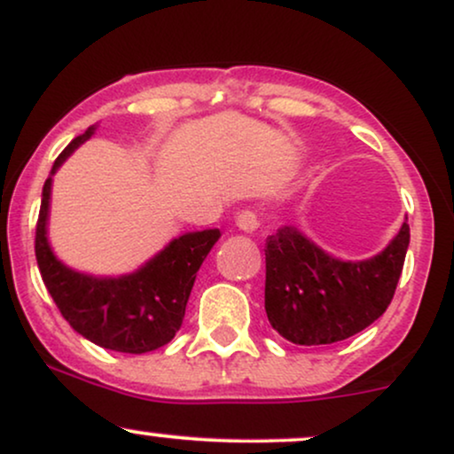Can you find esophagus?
<instances>
[{"label": "esophagus", "instance_id": "obj_1", "mask_svg": "<svg viewBox=\"0 0 454 454\" xmlns=\"http://www.w3.org/2000/svg\"><path fill=\"white\" fill-rule=\"evenodd\" d=\"M234 222H237V228L239 231H243V232H254L256 231V228L260 226V222H258V217H256V213L254 211H239L237 213V217H234Z\"/></svg>", "mask_w": 454, "mask_h": 454}]
</instances>
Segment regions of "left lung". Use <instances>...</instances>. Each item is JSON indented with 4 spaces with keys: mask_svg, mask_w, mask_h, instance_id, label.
Segmentation results:
<instances>
[{
    "mask_svg": "<svg viewBox=\"0 0 454 454\" xmlns=\"http://www.w3.org/2000/svg\"><path fill=\"white\" fill-rule=\"evenodd\" d=\"M408 245L410 226L403 222L378 256L343 262L296 228H279L264 249V309L270 326L299 346H325L356 335L393 301Z\"/></svg>",
    "mask_w": 454,
    "mask_h": 454,
    "instance_id": "left-lung-1",
    "label": "left lung"
}]
</instances>
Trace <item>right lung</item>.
Instances as JSON below:
<instances>
[{"mask_svg": "<svg viewBox=\"0 0 454 454\" xmlns=\"http://www.w3.org/2000/svg\"><path fill=\"white\" fill-rule=\"evenodd\" d=\"M93 129L87 128L61 151L44 181L35 223V260L57 309L78 335L106 350L145 354L166 346L181 328L196 273L220 239V231L181 234L145 267L121 278H93L59 262L46 239L51 184L55 170L91 137Z\"/></svg>", "mask_w": 454, "mask_h": 454, "instance_id": "1", "label": "right lung"}]
</instances>
